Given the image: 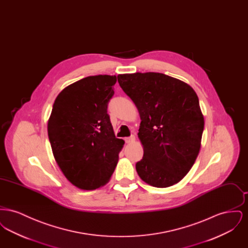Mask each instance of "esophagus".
I'll return each instance as SVG.
<instances>
[{
  "mask_svg": "<svg viewBox=\"0 0 248 248\" xmlns=\"http://www.w3.org/2000/svg\"><path fill=\"white\" fill-rule=\"evenodd\" d=\"M124 140H125L126 143H132V142L136 140V138H135V136H131V137H128V138H125Z\"/></svg>",
  "mask_w": 248,
  "mask_h": 248,
  "instance_id": "esophagus-1",
  "label": "esophagus"
}]
</instances>
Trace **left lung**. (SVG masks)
<instances>
[{"mask_svg":"<svg viewBox=\"0 0 248 248\" xmlns=\"http://www.w3.org/2000/svg\"><path fill=\"white\" fill-rule=\"evenodd\" d=\"M118 83L139 109L144 154L136 169L156 188L177 184L194 164L204 120L188 83L158 72L119 74Z\"/></svg>","mask_w":248,"mask_h":248,"instance_id":"8db88e82","label":"left lung"}]
</instances>
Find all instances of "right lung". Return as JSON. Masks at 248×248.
Returning a JSON list of instances; mask_svg holds the SVG:
<instances>
[{
  "label": "right lung",
  "instance_id": "obj_1",
  "mask_svg": "<svg viewBox=\"0 0 248 248\" xmlns=\"http://www.w3.org/2000/svg\"><path fill=\"white\" fill-rule=\"evenodd\" d=\"M115 75L88 76L57 96L48 120L55 160L72 185L100 188L108 182L124 141L116 139L107 108Z\"/></svg>",
  "mask_w": 248,
  "mask_h": 248
}]
</instances>
